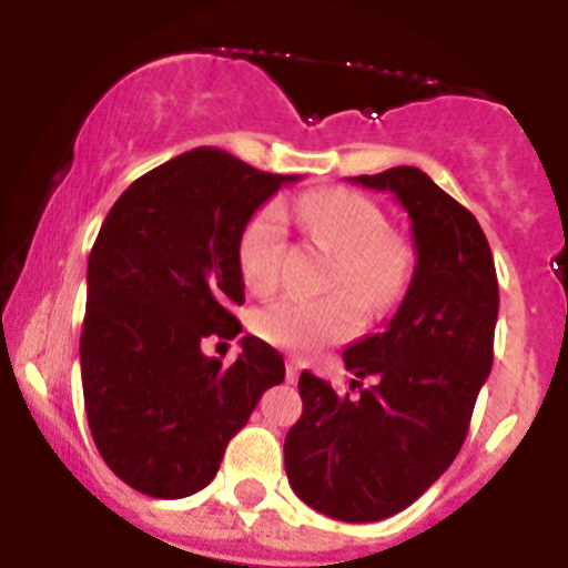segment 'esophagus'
<instances>
[{
  "instance_id": "obj_1",
  "label": "esophagus",
  "mask_w": 568,
  "mask_h": 568,
  "mask_svg": "<svg viewBox=\"0 0 568 568\" xmlns=\"http://www.w3.org/2000/svg\"><path fill=\"white\" fill-rule=\"evenodd\" d=\"M284 375H287L290 384H293V381H298V375H301V364H298V361L290 358L287 361V369H284Z\"/></svg>"
}]
</instances>
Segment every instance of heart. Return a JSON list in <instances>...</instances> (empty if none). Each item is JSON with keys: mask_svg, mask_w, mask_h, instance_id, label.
Listing matches in <instances>:
<instances>
[{"mask_svg": "<svg viewBox=\"0 0 568 568\" xmlns=\"http://www.w3.org/2000/svg\"><path fill=\"white\" fill-rule=\"evenodd\" d=\"M298 219L310 239L333 250L338 264L333 287L353 290L369 310L389 307L404 290L413 255L404 239L386 230L378 204L344 187L315 190L298 199ZM284 215L267 204L250 219L239 241V273L253 295H267L281 278ZM361 310L349 295L329 298H278L258 310L255 329L270 344L290 353H313L358 333Z\"/></svg>", "mask_w": 568, "mask_h": 568, "instance_id": "1", "label": "heart"}]
</instances>
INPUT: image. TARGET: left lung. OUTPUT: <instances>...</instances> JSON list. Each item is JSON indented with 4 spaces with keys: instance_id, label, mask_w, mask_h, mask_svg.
I'll list each match as a JSON object with an SVG mask.
<instances>
[{
    "instance_id": "obj_1",
    "label": "left lung",
    "mask_w": 568,
    "mask_h": 568,
    "mask_svg": "<svg viewBox=\"0 0 568 568\" xmlns=\"http://www.w3.org/2000/svg\"><path fill=\"white\" fill-rule=\"evenodd\" d=\"M353 184L398 199L418 258L389 324L344 349L358 393L301 373L304 413L284 440V466L315 511L373 524L415 504L460 453L491 369L498 275L478 219L424 170L389 168Z\"/></svg>"
}]
</instances>
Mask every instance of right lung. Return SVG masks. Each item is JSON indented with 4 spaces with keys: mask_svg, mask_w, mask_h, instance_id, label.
Returning <instances> with one entry per match:
<instances>
[{
    "mask_svg": "<svg viewBox=\"0 0 568 568\" xmlns=\"http://www.w3.org/2000/svg\"><path fill=\"white\" fill-rule=\"evenodd\" d=\"M290 182L298 175L195 148L135 179L90 250L84 413L104 464L150 498L204 489L264 389L284 381V358L255 335L227 369L202 346L241 333V233Z\"/></svg>",
    "mask_w": 568,
    "mask_h": 568,
    "instance_id": "obj_1",
    "label": "right lung"
}]
</instances>
